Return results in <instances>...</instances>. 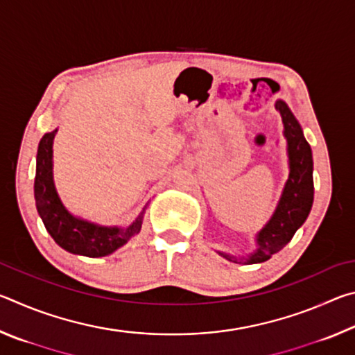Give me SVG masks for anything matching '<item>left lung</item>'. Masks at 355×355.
<instances>
[{
    "mask_svg": "<svg viewBox=\"0 0 355 355\" xmlns=\"http://www.w3.org/2000/svg\"><path fill=\"white\" fill-rule=\"evenodd\" d=\"M275 110L280 112L284 122L290 175L272 218L257 233V249L241 258L218 252L228 261L254 264L269 260L291 241L297 228L309 218L313 205V158L310 144L305 141L302 128L285 101H275Z\"/></svg>",
    "mask_w": 355,
    "mask_h": 355,
    "instance_id": "8db88e82",
    "label": "left lung"
}]
</instances>
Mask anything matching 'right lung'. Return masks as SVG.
Returning <instances> with one entry per match:
<instances>
[{
  "label": "right lung",
  "mask_w": 355,
  "mask_h": 355,
  "mask_svg": "<svg viewBox=\"0 0 355 355\" xmlns=\"http://www.w3.org/2000/svg\"><path fill=\"white\" fill-rule=\"evenodd\" d=\"M56 133L58 130H53L39 142L34 180L37 213L46 232L64 250L91 258L110 255L141 232L144 211L128 227H105L71 214L59 199L53 182V139Z\"/></svg>",
  "instance_id": "add662e5"
}]
</instances>
